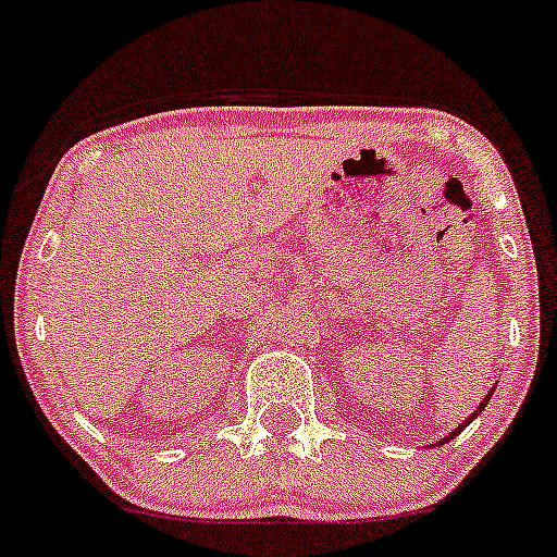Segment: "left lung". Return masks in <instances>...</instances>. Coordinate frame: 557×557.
Instances as JSON below:
<instances>
[{
    "instance_id": "1",
    "label": "left lung",
    "mask_w": 557,
    "mask_h": 557,
    "mask_svg": "<svg viewBox=\"0 0 557 557\" xmlns=\"http://www.w3.org/2000/svg\"><path fill=\"white\" fill-rule=\"evenodd\" d=\"M491 396H494V388H491V393H488V396H485V398L481 400V404H478V408H475V411H473V413H470V417H468L466 421H462V424H460V426H457V429H455V432H449V434L445 436V440H440V442H436V447H440V445H447V442H449V440H455V436H457V434H460V432H462V429H466V426L470 424V421H473V419L478 417V413H481V411H483V408H485V406H488V400H491Z\"/></svg>"
}]
</instances>
